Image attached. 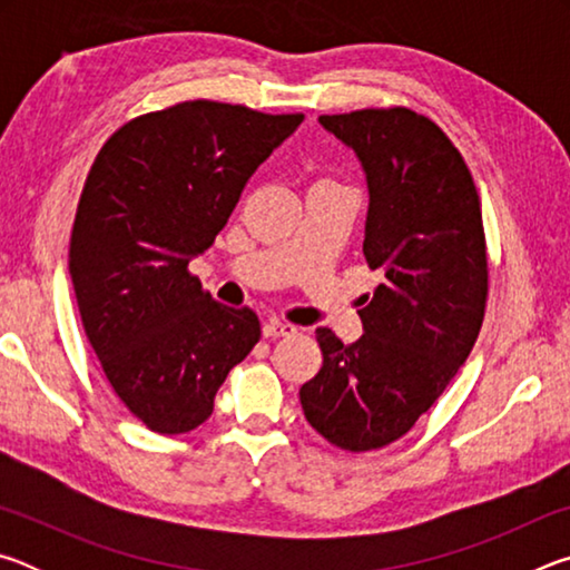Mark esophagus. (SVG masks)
Instances as JSON below:
<instances>
[{"label":"esophagus","mask_w":570,"mask_h":570,"mask_svg":"<svg viewBox=\"0 0 570 570\" xmlns=\"http://www.w3.org/2000/svg\"><path fill=\"white\" fill-rule=\"evenodd\" d=\"M264 336L266 340H278V336H292L296 334V326L294 324H286V322H278V320H268L264 324Z\"/></svg>","instance_id":"esophagus-1"}]
</instances>
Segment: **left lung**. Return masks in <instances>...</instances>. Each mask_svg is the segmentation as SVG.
Segmentation results:
<instances>
[{
    "label": "left lung",
    "mask_w": 570,
    "mask_h": 570,
    "mask_svg": "<svg viewBox=\"0 0 570 570\" xmlns=\"http://www.w3.org/2000/svg\"><path fill=\"white\" fill-rule=\"evenodd\" d=\"M320 122L362 163L364 258L384 282L364 296L354 344L316 330L324 362L298 400L324 440L366 452L402 438L468 360L485 316V234L475 183L435 122L407 108Z\"/></svg>",
    "instance_id": "obj_1"
}]
</instances>
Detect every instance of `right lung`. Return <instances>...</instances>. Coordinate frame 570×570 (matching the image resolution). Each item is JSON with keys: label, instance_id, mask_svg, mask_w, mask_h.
<instances>
[{"label": "right lung", "instance_id": "right-lung-1", "mask_svg": "<svg viewBox=\"0 0 570 570\" xmlns=\"http://www.w3.org/2000/svg\"><path fill=\"white\" fill-rule=\"evenodd\" d=\"M302 120L190 100L122 125L92 163L70 238L77 306L115 394L153 432L204 424L262 336L250 308L218 304L188 264Z\"/></svg>", "mask_w": 570, "mask_h": 570}]
</instances>
